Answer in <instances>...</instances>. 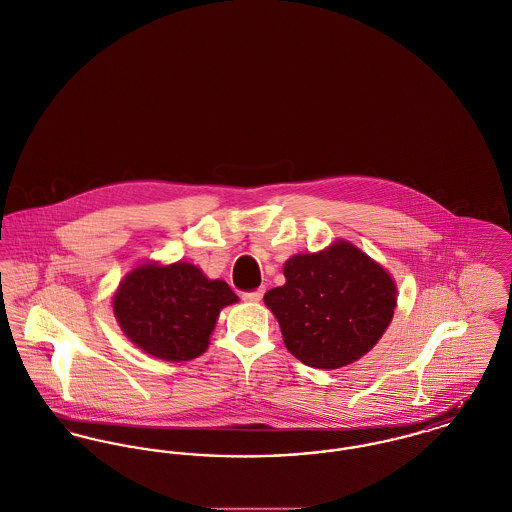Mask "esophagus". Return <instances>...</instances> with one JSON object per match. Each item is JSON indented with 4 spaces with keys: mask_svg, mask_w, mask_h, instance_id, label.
<instances>
[{
    "mask_svg": "<svg viewBox=\"0 0 512 512\" xmlns=\"http://www.w3.org/2000/svg\"><path fill=\"white\" fill-rule=\"evenodd\" d=\"M263 294H265V290H263V288H259V290H255V292H247V294H243L241 298L245 301H249V303H259L261 298H263Z\"/></svg>",
    "mask_w": 512,
    "mask_h": 512,
    "instance_id": "esophagus-1",
    "label": "esophagus"
}]
</instances>
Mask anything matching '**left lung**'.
Listing matches in <instances>:
<instances>
[{"label": "left lung", "mask_w": 512, "mask_h": 512, "mask_svg": "<svg viewBox=\"0 0 512 512\" xmlns=\"http://www.w3.org/2000/svg\"><path fill=\"white\" fill-rule=\"evenodd\" d=\"M286 282L265 294L284 344L301 363L338 369L365 356L391 325L396 282L352 241H332L284 263Z\"/></svg>", "instance_id": "obj_1"}]
</instances>
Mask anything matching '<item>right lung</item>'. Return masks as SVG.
I'll use <instances>...</instances> for the list:
<instances>
[{
  "label": "right lung",
  "mask_w": 512,
  "mask_h": 512,
  "mask_svg": "<svg viewBox=\"0 0 512 512\" xmlns=\"http://www.w3.org/2000/svg\"><path fill=\"white\" fill-rule=\"evenodd\" d=\"M240 298L224 280L178 261H147L121 278L114 317L143 352L164 361H187L207 352L218 315Z\"/></svg>",
  "instance_id": "right-lung-1"
}]
</instances>
